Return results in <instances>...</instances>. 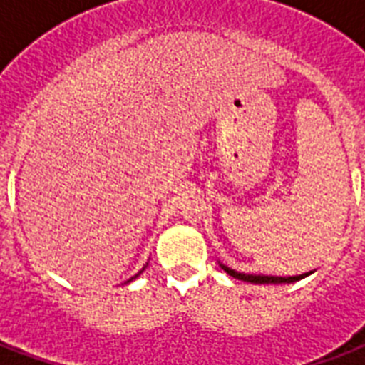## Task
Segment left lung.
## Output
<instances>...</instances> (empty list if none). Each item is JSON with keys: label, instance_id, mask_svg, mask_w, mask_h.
<instances>
[{"label": "left lung", "instance_id": "1", "mask_svg": "<svg viewBox=\"0 0 365 365\" xmlns=\"http://www.w3.org/2000/svg\"><path fill=\"white\" fill-rule=\"evenodd\" d=\"M220 267H222L223 271L227 272V274H231L233 278H239V280L252 282V284H292L314 272V271L303 272V274H297V277H271V274H246V272H239V271H235V269H231V267L223 265L222 261H220Z\"/></svg>", "mask_w": 365, "mask_h": 365}]
</instances>
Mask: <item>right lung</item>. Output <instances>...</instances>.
I'll return each mask as SVG.
<instances>
[{"label": "right lung", "instance_id": "1", "mask_svg": "<svg viewBox=\"0 0 365 365\" xmlns=\"http://www.w3.org/2000/svg\"><path fill=\"white\" fill-rule=\"evenodd\" d=\"M143 269H145V267H143ZM143 269H142V271H143ZM142 271H140V272H142ZM140 272H138V274H140ZM138 274H134V277H132V278H130V280H134V278H136V277H138ZM130 280H126V282H130Z\"/></svg>", "mask_w": 365, "mask_h": 365}]
</instances>
